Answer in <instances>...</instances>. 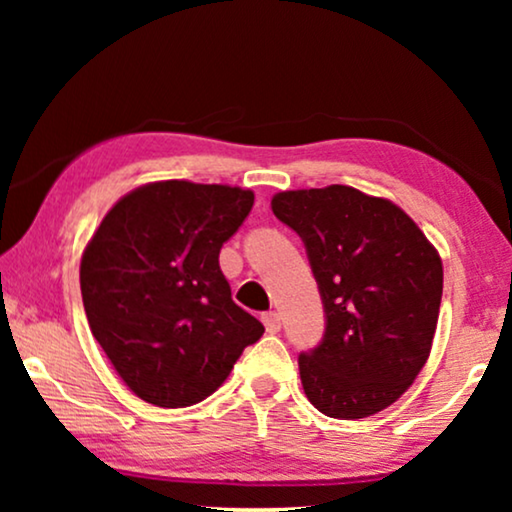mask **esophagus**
Listing matches in <instances>:
<instances>
[{
	"label": "esophagus",
	"mask_w": 512,
	"mask_h": 512,
	"mask_svg": "<svg viewBox=\"0 0 512 512\" xmlns=\"http://www.w3.org/2000/svg\"><path fill=\"white\" fill-rule=\"evenodd\" d=\"M261 319H263L265 328H268V333H277L279 328H282V317H279V312H275V310L265 312Z\"/></svg>",
	"instance_id": "esophagus-1"
}]
</instances>
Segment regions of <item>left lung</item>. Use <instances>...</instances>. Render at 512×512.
Masks as SVG:
<instances>
[{"mask_svg": "<svg viewBox=\"0 0 512 512\" xmlns=\"http://www.w3.org/2000/svg\"><path fill=\"white\" fill-rule=\"evenodd\" d=\"M272 212L303 240L324 303V338L298 356L305 396L326 417L375 415L429 359L438 251L401 207L352 186L277 193Z\"/></svg>", "mask_w": 512, "mask_h": 512, "instance_id": "1", "label": "left lung"}]
</instances>
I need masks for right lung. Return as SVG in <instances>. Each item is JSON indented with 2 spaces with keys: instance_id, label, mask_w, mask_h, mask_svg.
I'll return each mask as SVG.
<instances>
[{
  "instance_id": "add662e5",
  "label": "right lung",
  "mask_w": 512,
  "mask_h": 512,
  "mask_svg": "<svg viewBox=\"0 0 512 512\" xmlns=\"http://www.w3.org/2000/svg\"><path fill=\"white\" fill-rule=\"evenodd\" d=\"M254 193L158 181L104 216L81 258V296L95 340L146 403L186 408L214 394L263 324L233 303L219 254Z\"/></svg>"
}]
</instances>
